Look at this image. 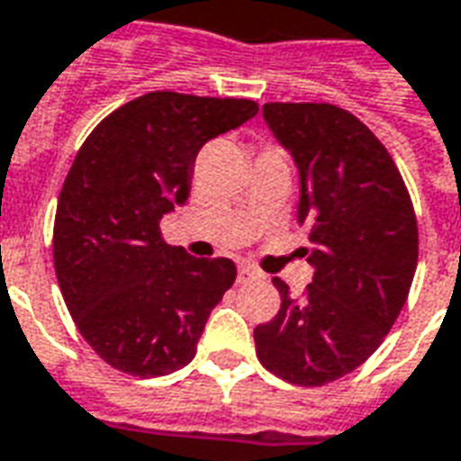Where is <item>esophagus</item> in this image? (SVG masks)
<instances>
[{
	"label": "esophagus",
	"mask_w": 461,
	"mask_h": 461,
	"mask_svg": "<svg viewBox=\"0 0 461 461\" xmlns=\"http://www.w3.org/2000/svg\"><path fill=\"white\" fill-rule=\"evenodd\" d=\"M257 276H259V271L254 269V267H249V264H241L240 271H237V281H240V284H247V281L257 279Z\"/></svg>",
	"instance_id": "obj_1"
}]
</instances>
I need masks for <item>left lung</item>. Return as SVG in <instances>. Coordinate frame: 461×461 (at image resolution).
I'll use <instances>...</instances> for the list:
<instances>
[{
  "label": "left lung",
  "mask_w": 461,
  "mask_h": 461,
  "mask_svg": "<svg viewBox=\"0 0 461 461\" xmlns=\"http://www.w3.org/2000/svg\"><path fill=\"white\" fill-rule=\"evenodd\" d=\"M264 121L299 165V224L313 281L301 296L274 279L279 313L254 329L274 375L321 387L385 340L417 269V217L405 180L366 122L333 104H267Z\"/></svg>",
  "instance_id": "1"
}]
</instances>
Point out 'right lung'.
<instances>
[{
    "instance_id": "1",
    "label": "right lung",
    "mask_w": 461,
    "mask_h": 461,
    "mask_svg": "<svg viewBox=\"0 0 461 461\" xmlns=\"http://www.w3.org/2000/svg\"><path fill=\"white\" fill-rule=\"evenodd\" d=\"M257 113L247 98L152 91L105 115L76 155L56 207V279L78 333L125 375L187 366L237 279L231 259L165 244L160 220L187 200L202 145Z\"/></svg>"
}]
</instances>
